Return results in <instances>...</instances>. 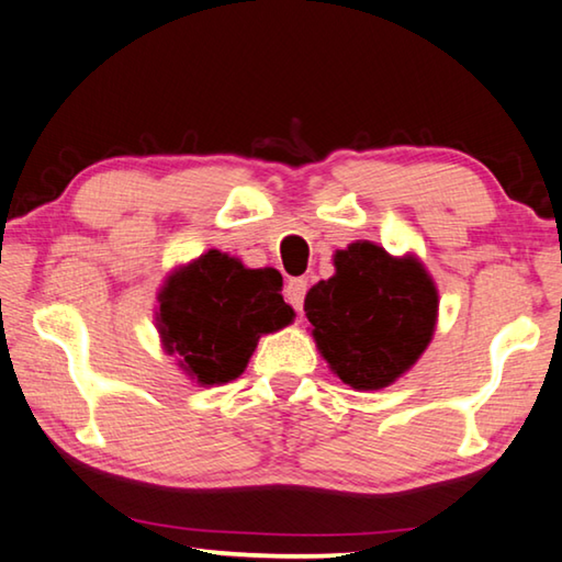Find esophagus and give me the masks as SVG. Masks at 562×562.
Here are the masks:
<instances>
[{"mask_svg": "<svg viewBox=\"0 0 562 562\" xmlns=\"http://www.w3.org/2000/svg\"><path fill=\"white\" fill-rule=\"evenodd\" d=\"M306 291H308L306 279H291L286 283V289H283V296H286V301L299 311V314L303 311V299H306Z\"/></svg>", "mask_w": 562, "mask_h": 562, "instance_id": "obj_1", "label": "esophagus"}]
</instances>
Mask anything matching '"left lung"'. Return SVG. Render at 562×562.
<instances>
[{"mask_svg": "<svg viewBox=\"0 0 562 562\" xmlns=\"http://www.w3.org/2000/svg\"><path fill=\"white\" fill-rule=\"evenodd\" d=\"M336 273L306 293L303 311L330 371L356 391L401 379L434 338L438 291L416 256L356 241L334 256Z\"/></svg>", "mask_w": 562, "mask_h": 562, "instance_id": "left-lung-1", "label": "left lung"}]
</instances>
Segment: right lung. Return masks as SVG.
Listing matches in <instances>:
<instances>
[{
  "label": "right lung",
  "mask_w": 562,
  "mask_h": 562,
  "mask_svg": "<svg viewBox=\"0 0 562 562\" xmlns=\"http://www.w3.org/2000/svg\"><path fill=\"white\" fill-rule=\"evenodd\" d=\"M276 269H246L216 248L173 271L159 291L164 351L199 385L238 379L263 334L293 321Z\"/></svg>",
  "instance_id": "obj_1"
}]
</instances>
